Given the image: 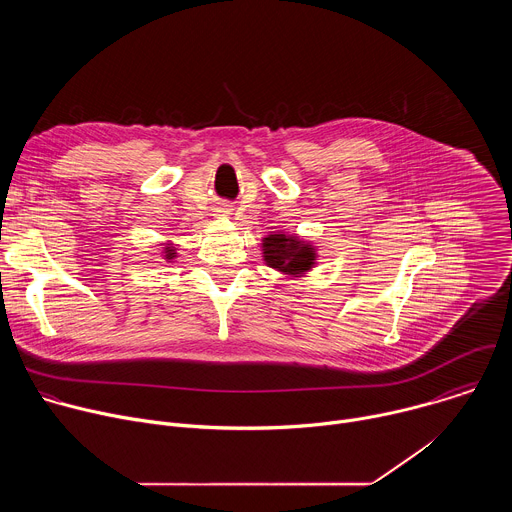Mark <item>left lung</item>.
<instances>
[{
    "mask_svg": "<svg viewBox=\"0 0 512 512\" xmlns=\"http://www.w3.org/2000/svg\"><path fill=\"white\" fill-rule=\"evenodd\" d=\"M263 257L273 269L289 275H300L314 265L316 253L312 245H306L296 237L269 235L263 241Z\"/></svg>",
    "mask_w": 512,
    "mask_h": 512,
    "instance_id": "8db88e82",
    "label": "left lung"
}]
</instances>
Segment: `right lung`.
I'll use <instances>...</instances> for the list:
<instances>
[{
    "label": "right lung",
    "mask_w": 512,
    "mask_h": 512,
    "mask_svg": "<svg viewBox=\"0 0 512 512\" xmlns=\"http://www.w3.org/2000/svg\"><path fill=\"white\" fill-rule=\"evenodd\" d=\"M166 255H164V259H174L176 257V253H174V249L172 247H166V251H164Z\"/></svg>",
    "instance_id": "right-lung-1"
}]
</instances>
